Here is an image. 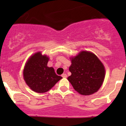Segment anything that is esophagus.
<instances>
[{
	"label": "esophagus",
	"mask_w": 126,
	"mask_h": 126,
	"mask_svg": "<svg viewBox=\"0 0 126 126\" xmlns=\"http://www.w3.org/2000/svg\"><path fill=\"white\" fill-rule=\"evenodd\" d=\"M62 76L63 78H67V75L66 74V73H63V74H62Z\"/></svg>",
	"instance_id": "34e87169"
}]
</instances>
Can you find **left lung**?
Here are the masks:
<instances>
[{"label": "left lung", "instance_id": "8db88e82", "mask_svg": "<svg viewBox=\"0 0 126 126\" xmlns=\"http://www.w3.org/2000/svg\"><path fill=\"white\" fill-rule=\"evenodd\" d=\"M69 71L72 75L67 78L75 91L83 95H89L97 92L105 78V67L96 55L82 51L71 57Z\"/></svg>", "mask_w": 126, "mask_h": 126}]
</instances>
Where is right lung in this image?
<instances>
[{
	"instance_id": "right-lung-1",
	"label": "right lung",
	"mask_w": 126,
	"mask_h": 126,
	"mask_svg": "<svg viewBox=\"0 0 126 126\" xmlns=\"http://www.w3.org/2000/svg\"><path fill=\"white\" fill-rule=\"evenodd\" d=\"M48 60L46 55L38 52L30 57L24 67V80L29 87L37 93L48 91L62 78L56 74L53 67L47 66Z\"/></svg>"
}]
</instances>
